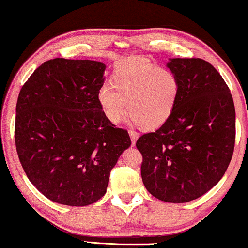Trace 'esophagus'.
Listing matches in <instances>:
<instances>
[{"instance_id": "34e87169", "label": "esophagus", "mask_w": 248, "mask_h": 248, "mask_svg": "<svg viewBox=\"0 0 248 248\" xmlns=\"http://www.w3.org/2000/svg\"><path fill=\"white\" fill-rule=\"evenodd\" d=\"M128 134H130V137H131L132 144L136 143V141H137V139H138V137H139V134H138L136 131H132V130L128 131Z\"/></svg>"}]
</instances>
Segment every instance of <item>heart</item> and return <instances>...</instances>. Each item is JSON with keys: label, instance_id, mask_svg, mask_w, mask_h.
Returning <instances> with one entry per match:
<instances>
[{"label": "heart", "instance_id": "b5f03b06", "mask_svg": "<svg viewBox=\"0 0 248 248\" xmlns=\"http://www.w3.org/2000/svg\"><path fill=\"white\" fill-rule=\"evenodd\" d=\"M179 94L180 81L174 72L142 59H130L117 65L111 84L99 90L98 100L111 123H120L128 109L132 121L150 130L169 120Z\"/></svg>", "mask_w": 248, "mask_h": 248}]
</instances>
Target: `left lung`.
Masks as SVG:
<instances>
[{"mask_svg": "<svg viewBox=\"0 0 248 248\" xmlns=\"http://www.w3.org/2000/svg\"><path fill=\"white\" fill-rule=\"evenodd\" d=\"M167 67L180 81L178 102L165 123L141 136V176L154 197L187 202L220 181L231 160L236 111L222 76L199 58H173Z\"/></svg>", "mask_w": 248, "mask_h": 248, "instance_id": "1", "label": "left lung"}]
</instances>
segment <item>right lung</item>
I'll list each match as a JSON object with an SVG mask.
<instances>
[{"instance_id":"add662e5","label":"right lung","mask_w":248,"mask_h":248,"mask_svg":"<svg viewBox=\"0 0 248 248\" xmlns=\"http://www.w3.org/2000/svg\"><path fill=\"white\" fill-rule=\"evenodd\" d=\"M105 69L99 61L56 58L36 68L19 93V160L37 190L58 204L99 201L112 167L131 146L127 131L115 126L99 104Z\"/></svg>"}]
</instances>
